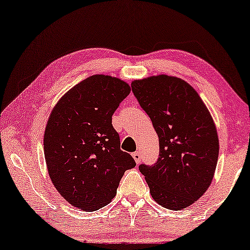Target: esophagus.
I'll use <instances>...</instances> for the list:
<instances>
[{"instance_id": "34e87169", "label": "esophagus", "mask_w": 250, "mask_h": 250, "mask_svg": "<svg viewBox=\"0 0 250 250\" xmlns=\"http://www.w3.org/2000/svg\"><path fill=\"white\" fill-rule=\"evenodd\" d=\"M132 157H133V159H135V162H136L137 164H139V163L141 162V155H140V152H139V151L133 152V154H132Z\"/></svg>"}]
</instances>
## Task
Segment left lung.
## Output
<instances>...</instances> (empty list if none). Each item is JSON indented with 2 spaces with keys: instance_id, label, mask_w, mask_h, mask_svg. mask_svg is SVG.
<instances>
[{
  "instance_id": "left-lung-1",
  "label": "left lung",
  "mask_w": 250,
  "mask_h": 250,
  "mask_svg": "<svg viewBox=\"0 0 250 250\" xmlns=\"http://www.w3.org/2000/svg\"><path fill=\"white\" fill-rule=\"evenodd\" d=\"M131 87L159 139L157 163L140 165V173L159 206L183 210L213 180L219 157L217 126L197 92L182 78L162 74L132 81Z\"/></svg>"
}]
</instances>
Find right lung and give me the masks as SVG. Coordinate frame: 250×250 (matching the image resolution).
<instances>
[{
	"label": "right lung",
	"instance_id": "1",
	"mask_svg": "<svg viewBox=\"0 0 250 250\" xmlns=\"http://www.w3.org/2000/svg\"><path fill=\"white\" fill-rule=\"evenodd\" d=\"M130 91L120 78L96 74L67 91L51 110L44 159L54 186L70 206L87 212L105 207L125 170L136 166L120 150L112 126L114 111Z\"/></svg>",
	"mask_w": 250,
	"mask_h": 250
}]
</instances>
